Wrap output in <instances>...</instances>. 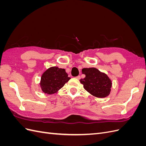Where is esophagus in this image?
Listing matches in <instances>:
<instances>
[{
  "instance_id": "esophagus-1",
  "label": "esophagus",
  "mask_w": 146,
  "mask_h": 146,
  "mask_svg": "<svg viewBox=\"0 0 146 146\" xmlns=\"http://www.w3.org/2000/svg\"><path fill=\"white\" fill-rule=\"evenodd\" d=\"M76 78L77 79H78V80H80V79L81 78V77H80V76H77V77H76Z\"/></svg>"
}]
</instances>
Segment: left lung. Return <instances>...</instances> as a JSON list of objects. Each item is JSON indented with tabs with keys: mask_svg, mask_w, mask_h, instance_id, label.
Returning <instances> with one entry per match:
<instances>
[{
	"mask_svg": "<svg viewBox=\"0 0 146 146\" xmlns=\"http://www.w3.org/2000/svg\"><path fill=\"white\" fill-rule=\"evenodd\" d=\"M82 72L85 77L80 82L86 91L98 98H104L110 95L112 81L107 74L95 68H83Z\"/></svg>",
	"mask_w": 146,
	"mask_h": 146,
	"instance_id": "8db88e82",
	"label": "left lung"
}]
</instances>
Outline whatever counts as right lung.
Masks as SVG:
<instances>
[{
	"label": "right lung",
	"mask_w": 146,
	"mask_h": 146,
	"mask_svg": "<svg viewBox=\"0 0 146 146\" xmlns=\"http://www.w3.org/2000/svg\"><path fill=\"white\" fill-rule=\"evenodd\" d=\"M70 79L64 69L53 66L42 74L39 85L43 92L47 94H53L63 88Z\"/></svg>",
	"instance_id": "1"
}]
</instances>
